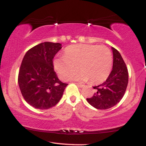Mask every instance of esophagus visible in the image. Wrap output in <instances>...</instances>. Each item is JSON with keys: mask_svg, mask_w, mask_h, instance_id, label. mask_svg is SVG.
<instances>
[{"mask_svg": "<svg viewBox=\"0 0 146 146\" xmlns=\"http://www.w3.org/2000/svg\"><path fill=\"white\" fill-rule=\"evenodd\" d=\"M76 84L79 87H80V88H82V87L84 86V85L82 84H80V83H76Z\"/></svg>", "mask_w": 146, "mask_h": 146, "instance_id": "1", "label": "esophagus"}]
</instances>
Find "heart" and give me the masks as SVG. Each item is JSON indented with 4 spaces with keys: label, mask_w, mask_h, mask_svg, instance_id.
<instances>
[{
    "label": "heart",
    "mask_w": 146,
    "mask_h": 146,
    "mask_svg": "<svg viewBox=\"0 0 146 146\" xmlns=\"http://www.w3.org/2000/svg\"><path fill=\"white\" fill-rule=\"evenodd\" d=\"M53 65L59 77L67 80L78 70L74 79L100 83L108 77L112 66V55L105 46L74 44L66 47L64 56L53 60Z\"/></svg>",
    "instance_id": "1"
}]
</instances>
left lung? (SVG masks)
<instances>
[{
    "label": "left lung",
    "mask_w": 146,
    "mask_h": 146,
    "mask_svg": "<svg viewBox=\"0 0 146 146\" xmlns=\"http://www.w3.org/2000/svg\"><path fill=\"white\" fill-rule=\"evenodd\" d=\"M113 69L104 82L94 86L96 92L88 102L99 110L114 106L122 98L128 83V72L125 62L118 51L112 47Z\"/></svg>",
    "instance_id": "obj_1"
}]
</instances>
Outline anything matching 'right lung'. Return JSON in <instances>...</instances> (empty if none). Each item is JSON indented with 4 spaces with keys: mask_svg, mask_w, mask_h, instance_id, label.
<instances>
[{
    "mask_svg": "<svg viewBox=\"0 0 146 146\" xmlns=\"http://www.w3.org/2000/svg\"><path fill=\"white\" fill-rule=\"evenodd\" d=\"M62 44L45 42L27 51L20 67L18 82L26 102L35 108L54 106L62 96L68 84L57 77L53 58Z\"/></svg>",
    "mask_w": 146,
    "mask_h": 146,
    "instance_id": "1",
    "label": "right lung"
}]
</instances>
